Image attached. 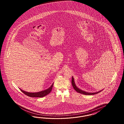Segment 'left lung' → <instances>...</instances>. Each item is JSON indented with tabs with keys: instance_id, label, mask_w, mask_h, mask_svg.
<instances>
[{
	"instance_id": "1",
	"label": "left lung",
	"mask_w": 124,
	"mask_h": 124,
	"mask_svg": "<svg viewBox=\"0 0 124 124\" xmlns=\"http://www.w3.org/2000/svg\"><path fill=\"white\" fill-rule=\"evenodd\" d=\"M71 82L72 86L73 87L74 90H75L76 91H77V92H78V93H80V94H85V95H93V94H95L99 93V92L101 91H99V92H95V93H89V92H86L85 91H84L83 90H81L80 89H79L78 87H77L76 86L75 83V81H74V79L73 77H72V79Z\"/></svg>"
}]
</instances>
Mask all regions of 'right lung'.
Instances as JSON below:
<instances>
[{"label":"right lung","mask_w":124,"mask_h":124,"mask_svg":"<svg viewBox=\"0 0 124 124\" xmlns=\"http://www.w3.org/2000/svg\"><path fill=\"white\" fill-rule=\"evenodd\" d=\"M54 84H53L49 88V89H47L45 90H43L40 92H36V93H30V92H27L26 91H23V90H21L20 89V90H21L22 92L23 93L26 94L27 96H30L31 97H43L48 94L49 93H50L52 89V87L53 86Z\"/></svg>","instance_id":"1"}]
</instances>
